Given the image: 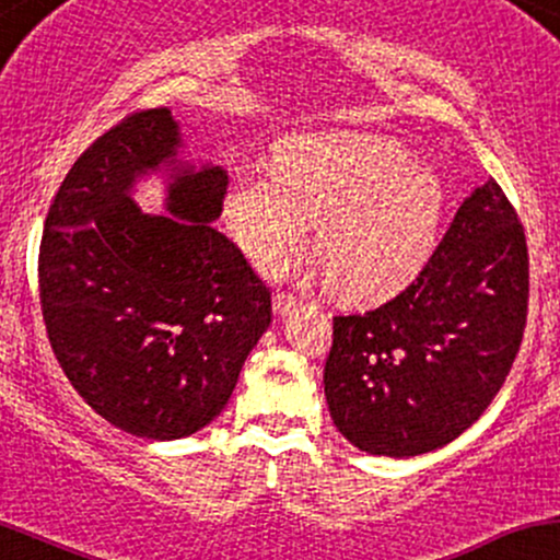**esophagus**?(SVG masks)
<instances>
[{
  "instance_id": "obj_1",
  "label": "esophagus",
  "mask_w": 560,
  "mask_h": 560,
  "mask_svg": "<svg viewBox=\"0 0 560 560\" xmlns=\"http://www.w3.org/2000/svg\"><path fill=\"white\" fill-rule=\"evenodd\" d=\"M296 306H299L296 296H291V293H275V312H278L280 317L291 314Z\"/></svg>"
}]
</instances>
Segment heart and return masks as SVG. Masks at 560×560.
Here are the masks:
<instances>
[{"mask_svg": "<svg viewBox=\"0 0 560 560\" xmlns=\"http://www.w3.org/2000/svg\"><path fill=\"white\" fill-rule=\"evenodd\" d=\"M447 192L397 142L310 135L282 142L272 168L232 179L224 211L246 254L272 267L306 243L332 296L375 301L423 269L439 241Z\"/></svg>", "mask_w": 560, "mask_h": 560, "instance_id": "heart-1", "label": "heart"}]
</instances>
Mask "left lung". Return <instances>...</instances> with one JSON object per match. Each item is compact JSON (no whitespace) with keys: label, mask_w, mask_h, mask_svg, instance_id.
<instances>
[{"label":"left lung","mask_w":560,"mask_h":560,"mask_svg":"<svg viewBox=\"0 0 560 560\" xmlns=\"http://www.w3.org/2000/svg\"><path fill=\"white\" fill-rule=\"evenodd\" d=\"M526 304L524 228L487 179L412 285L378 310L332 317L323 378L332 423L370 455L412 457L450 444L498 397Z\"/></svg>","instance_id":"1"}]
</instances>
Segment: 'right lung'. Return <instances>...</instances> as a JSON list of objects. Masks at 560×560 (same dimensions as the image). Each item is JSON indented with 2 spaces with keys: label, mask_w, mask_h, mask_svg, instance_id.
Segmentation results:
<instances>
[{
  "label": "right lung",
  "mask_w": 560,
  "mask_h": 560,
  "mask_svg": "<svg viewBox=\"0 0 560 560\" xmlns=\"http://www.w3.org/2000/svg\"><path fill=\"white\" fill-rule=\"evenodd\" d=\"M168 108L137 110L79 155L49 206L39 299L49 343L79 397L142 439L190 436L228 405L272 323V291L211 228L222 166H190ZM167 174L168 214L130 200Z\"/></svg>",
  "instance_id": "obj_1"
}]
</instances>
